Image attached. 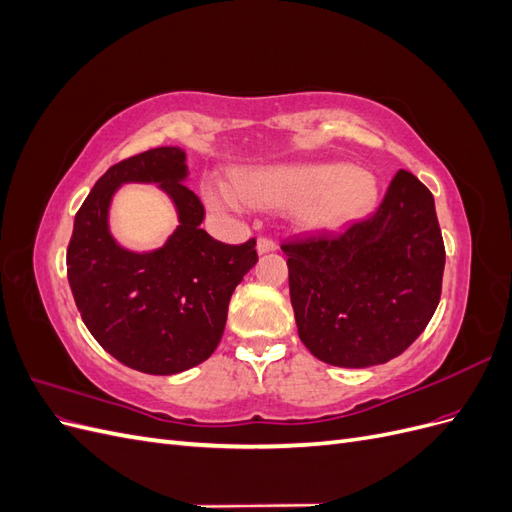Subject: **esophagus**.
<instances>
[{
  "label": "esophagus",
  "instance_id": "esophagus-1",
  "mask_svg": "<svg viewBox=\"0 0 512 512\" xmlns=\"http://www.w3.org/2000/svg\"><path fill=\"white\" fill-rule=\"evenodd\" d=\"M256 250H258V254H269V252L277 250V243L271 237H260L256 243Z\"/></svg>",
  "mask_w": 512,
  "mask_h": 512
}]
</instances>
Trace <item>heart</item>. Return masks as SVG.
Masks as SVG:
<instances>
[{"instance_id": "b5f03b06", "label": "heart", "mask_w": 512, "mask_h": 512, "mask_svg": "<svg viewBox=\"0 0 512 512\" xmlns=\"http://www.w3.org/2000/svg\"><path fill=\"white\" fill-rule=\"evenodd\" d=\"M213 209L292 205V218L312 230H331L365 215L376 200V181L346 164H277L245 170L232 185L207 179Z\"/></svg>"}]
</instances>
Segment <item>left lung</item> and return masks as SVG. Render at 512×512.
<instances>
[{"label":"left lung","instance_id":"left-lung-1","mask_svg":"<svg viewBox=\"0 0 512 512\" xmlns=\"http://www.w3.org/2000/svg\"><path fill=\"white\" fill-rule=\"evenodd\" d=\"M282 250L301 342L329 365L395 359L440 303L446 252L436 205L408 170L393 177L369 218Z\"/></svg>","mask_w":512,"mask_h":512}]
</instances>
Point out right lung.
I'll return each instance as SVG.
<instances>
[{"mask_svg": "<svg viewBox=\"0 0 512 512\" xmlns=\"http://www.w3.org/2000/svg\"><path fill=\"white\" fill-rule=\"evenodd\" d=\"M185 153L158 147L111 166L74 218L66 265L85 327L123 365L170 376L218 348L232 292L256 260V239L228 245L200 228L205 207L183 183ZM128 180H153L174 198L180 228L164 248L134 255L107 232V205Z\"/></svg>", "mask_w": 512, "mask_h": 512, "instance_id": "1", "label": "right lung"}]
</instances>
